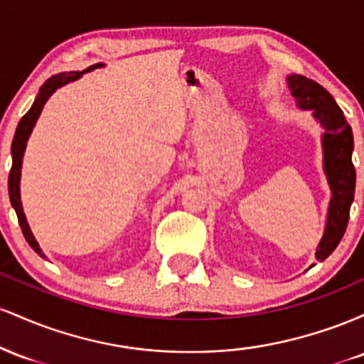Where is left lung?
I'll return each instance as SVG.
<instances>
[{"label": "left lung", "instance_id": "8db88e82", "mask_svg": "<svg viewBox=\"0 0 364 364\" xmlns=\"http://www.w3.org/2000/svg\"><path fill=\"white\" fill-rule=\"evenodd\" d=\"M292 95L303 109H313L327 132L323 133V166L327 173L332 200L328 207V219L325 235L321 237L316 260L323 262L344 236L349 223L350 203L356 188V169L353 164V129L344 119L342 109L320 83L303 75H291L287 78Z\"/></svg>", "mask_w": 364, "mask_h": 364}]
</instances>
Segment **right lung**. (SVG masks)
<instances>
[{
  "label": "right lung",
  "instance_id": "right-lung-1",
  "mask_svg": "<svg viewBox=\"0 0 364 364\" xmlns=\"http://www.w3.org/2000/svg\"><path fill=\"white\" fill-rule=\"evenodd\" d=\"M97 66H101V65H92L87 70H83V72L60 73V75H54V77H51V78H48L44 85L41 87V92H39V95H37L36 102L32 104L31 109L25 112L23 118L20 119L18 127H16L14 141H11V169H10V176H8V191H10V202L15 208L16 217H18V224H20V228H22L25 240H27V243L32 246V250H34L37 255H41V257H44V253L41 252L39 245H37L34 236H32L31 228H28L27 220H25V215H23V210H22V203H20V186H18V183H20V169H22V157H23V152H25V145H27L28 135H31L32 128H34L36 121H37V118H39L41 111H43L46 101L51 97L53 92L56 89H60V87L65 85V83L77 80V78L82 77V73L90 72V70L97 68Z\"/></svg>",
  "mask_w": 364,
  "mask_h": 364
}]
</instances>
